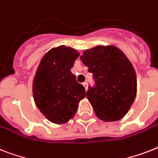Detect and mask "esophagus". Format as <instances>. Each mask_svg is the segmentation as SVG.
<instances>
[{
  "instance_id": "1",
  "label": "esophagus",
  "mask_w": 158,
  "mask_h": 158,
  "mask_svg": "<svg viewBox=\"0 0 158 158\" xmlns=\"http://www.w3.org/2000/svg\"><path fill=\"white\" fill-rule=\"evenodd\" d=\"M83 87L85 88V90L86 91L88 90V83H87V82H84V83H83Z\"/></svg>"
}]
</instances>
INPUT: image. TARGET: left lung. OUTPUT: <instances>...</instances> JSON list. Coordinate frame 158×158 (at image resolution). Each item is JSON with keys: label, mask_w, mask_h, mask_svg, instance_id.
Masks as SVG:
<instances>
[{"label": "left lung", "mask_w": 158, "mask_h": 158, "mask_svg": "<svg viewBox=\"0 0 158 158\" xmlns=\"http://www.w3.org/2000/svg\"><path fill=\"white\" fill-rule=\"evenodd\" d=\"M80 59L93 75L95 86L88 87L87 98L97 118L106 122L123 118L136 96V75L132 64L113 45L85 50Z\"/></svg>", "instance_id": "obj_1"}]
</instances>
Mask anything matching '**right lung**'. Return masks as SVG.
Wrapping results in <instances>:
<instances>
[{
  "instance_id": "add662e5",
  "label": "right lung",
  "mask_w": 158,
  "mask_h": 158,
  "mask_svg": "<svg viewBox=\"0 0 158 158\" xmlns=\"http://www.w3.org/2000/svg\"><path fill=\"white\" fill-rule=\"evenodd\" d=\"M79 56L74 48L59 46L46 52L37 68L32 85L35 103L51 123H66L73 118L85 97V88L70 71Z\"/></svg>"
}]
</instances>
